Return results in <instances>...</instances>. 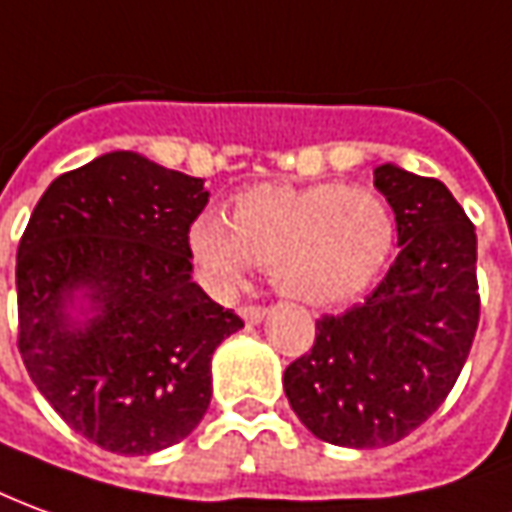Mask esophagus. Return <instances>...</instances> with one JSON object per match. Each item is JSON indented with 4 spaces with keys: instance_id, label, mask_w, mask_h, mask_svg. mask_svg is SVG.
I'll use <instances>...</instances> for the list:
<instances>
[{
    "instance_id": "34e87169",
    "label": "esophagus",
    "mask_w": 512,
    "mask_h": 512,
    "mask_svg": "<svg viewBox=\"0 0 512 512\" xmlns=\"http://www.w3.org/2000/svg\"><path fill=\"white\" fill-rule=\"evenodd\" d=\"M241 318H244L246 324H257V321H263V316H266V307L263 305H244L241 310Z\"/></svg>"
}]
</instances>
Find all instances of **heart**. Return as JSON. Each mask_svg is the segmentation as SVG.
I'll list each match as a JSON object with an SVG mask.
<instances>
[{
    "label": "heart",
    "mask_w": 512,
    "mask_h": 512,
    "mask_svg": "<svg viewBox=\"0 0 512 512\" xmlns=\"http://www.w3.org/2000/svg\"><path fill=\"white\" fill-rule=\"evenodd\" d=\"M396 238L391 205L374 188L318 182L257 185L232 202L230 221L205 213L188 246L216 291H235L252 266L293 299L335 305L371 285Z\"/></svg>",
    "instance_id": "heart-1"
}]
</instances>
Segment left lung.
<instances>
[{
    "instance_id": "8db88e82",
    "label": "left lung",
    "mask_w": 512,
    "mask_h": 512,
    "mask_svg": "<svg viewBox=\"0 0 512 512\" xmlns=\"http://www.w3.org/2000/svg\"><path fill=\"white\" fill-rule=\"evenodd\" d=\"M374 185L402 252L366 302L316 321L313 349L285 368V396L316 438L377 449L443 405L480 324L477 232L441 180L385 163Z\"/></svg>"
}]
</instances>
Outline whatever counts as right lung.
Masks as SVG:
<instances>
[{
    "label": "right lung",
    "instance_id": "add662e5",
    "mask_svg": "<svg viewBox=\"0 0 512 512\" xmlns=\"http://www.w3.org/2000/svg\"><path fill=\"white\" fill-rule=\"evenodd\" d=\"M205 180L110 152L60 174L16 255L19 352L32 382L82 438L152 455L196 430L210 357L244 327L191 280L188 230ZM80 292L85 322L68 316Z\"/></svg>",
    "mask_w": 512,
    "mask_h": 512
}]
</instances>
